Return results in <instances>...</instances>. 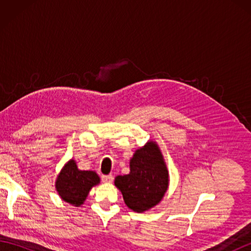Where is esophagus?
Masks as SVG:
<instances>
[{
	"label": "esophagus",
	"instance_id": "1",
	"mask_svg": "<svg viewBox=\"0 0 251 251\" xmlns=\"http://www.w3.org/2000/svg\"><path fill=\"white\" fill-rule=\"evenodd\" d=\"M113 176L112 175H102L101 176V180L103 181L104 183H110V182H112V181H113Z\"/></svg>",
	"mask_w": 251,
	"mask_h": 251
}]
</instances>
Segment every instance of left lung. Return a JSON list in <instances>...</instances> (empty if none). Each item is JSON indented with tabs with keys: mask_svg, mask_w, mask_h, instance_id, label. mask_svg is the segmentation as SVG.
Instances as JSON below:
<instances>
[{
	"mask_svg": "<svg viewBox=\"0 0 251 251\" xmlns=\"http://www.w3.org/2000/svg\"><path fill=\"white\" fill-rule=\"evenodd\" d=\"M114 183L134 211L142 212L157 205L168 188V170L155 142L137 150L130 159V173L117 176Z\"/></svg>",
	"mask_w": 251,
	"mask_h": 251,
	"instance_id": "8db88e82",
	"label": "left lung"
}]
</instances>
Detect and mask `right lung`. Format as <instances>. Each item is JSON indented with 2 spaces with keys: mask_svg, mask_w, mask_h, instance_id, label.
Instances as JSON below:
<instances>
[{
  "mask_svg": "<svg viewBox=\"0 0 251 251\" xmlns=\"http://www.w3.org/2000/svg\"><path fill=\"white\" fill-rule=\"evenodd\" d=\"M99 177L95 172L79 170L75 162L71 159L59 174L56 181V189L61 199L71 205H82L89 190L99 183Z\"/></svg>",
  "mask_w": 251,
  "mask_h": 251,
  "instance_id": "obj_1",
  "label": "right lung"
}]
</instances>
